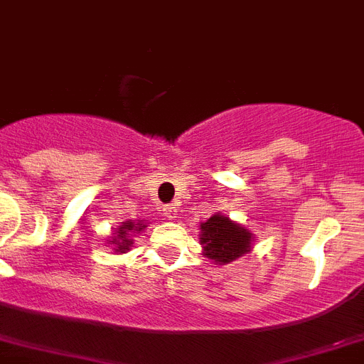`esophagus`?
Listing matches in <instances>:
<instances>
[{
  "label": "esophagus",
  "mask_w": 364,
  "mask_h": 364,
  "mask_svg": "<svg viewBox=\"0 0 364 364\" xmlns=\"http://www.w3.org/2000/svg\"><path fill=\"white\" fill-rule=\"evenodd\" d=\"M162 210H164V216L168 218V220H175L176 214H178V207L176 205H164Z\"/></svg>",
  "instance_id": "obj_1"
}]
</instances>
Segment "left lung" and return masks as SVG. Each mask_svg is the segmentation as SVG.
Wrapping results in <instances>:
<instances>
[{
  "label": "left lung",
  "mask_w": 364,
  "mask_h": 364,
  "mask_svg": "<svg viewBox=\"0 0 364 364\" xmlns=\"http://www.w3.org/2000/svg\"><path fill=\"white\" fill-rule=\"evenodd\" d=\"M198 240L203 257L216 264H228L254 248V234L223 213H214L200 223Z\"/></svg>",
  "instance_id": "8db88e82"
}]
</instances>
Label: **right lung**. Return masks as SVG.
I'll use <instances>...</instances> for the list:
<instances>
[{
  "mask_svg": "<svg viewBox=\"0 0 364 364\" xmlns=\"http://www.w3.org/2000/svg\"><path fill=\"white\" fill-rule=\"evenodd\" d=\"M146 227L148 225L144 220L121 221L119 227L110 234L107 243H109V247H112V250L116 252V254H127V252L134 247V237H136V234L144 232Z\"/></svg>",
  "mask_w": 364,
  "mask_h": 364,
  "instance_id": "obj_1",
  "label": "right lung"
}]
</instances>
